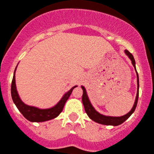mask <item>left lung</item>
I'll use <instances>...</instances> for the list:
<instances>
[{
	"mask_svg": "<svg viewBox=\"0 0 154 154\" xmlns=\"http://www.w3.org/2000/svg\"><path fill=\"white\" fill-rule=\"evenodd\" d=\"M125 54L128 56V58H130L132 61V64L134 66V68L136 70V66H135V60L133 58V54L129 52L128 51L125 50ZM137 71V70H136ZM137 97H136L135 103L133 105V108L131 109V111L128 113H127L126 115L122 116H103L100 113H99L98 112H96L95 110V108L92 107L91 103L88 96L87 95V91L84 87L82 86V89H83V96H82V101H83V104L84 106V109H85L86 113L88 114V116L94 121L101 124V125H113V126H117L119 125H121L122 123H124L132 114L133 112L135 111L137 104L138 101V96H139V77H138V74L137 72Z\"/></svg>",
	"mask_w": 154,
	"mask_h": 154,
	"instance_id": "left-lung-1",
	"label": "left lung"
}]
</instances>
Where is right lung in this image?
Here are the masks:
<instances>
[{"instance_id": "obj_1", "label": "right lung", "mask_w": 154, "mask_h": 154, "mask_svg": "<svg viewBox=\"0 0 154 154\" xmlns=\"http://www.w3.org/2000/svg\"><path fill=\"white\" fill-rule=\"evenodd\" d=\"M75 87L76 86H75L69 91H67L54 107L48 108V109H40V108L33 107V106L27 105L21 101L16 89L15 71H14V78H13L11 84V96L14 103L16 104L17 108H18V110L24 116V117L26 118L27 120L31 122H42V121H46V120L57 117L62 112L65 103L68 100L69 96H71L72 91Z\"/></svg>"}]
</instances>
